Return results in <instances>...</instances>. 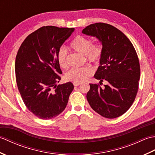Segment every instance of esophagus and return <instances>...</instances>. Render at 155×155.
Instances as JSON below:
<instances>
[{
    "instance_id": "34e87169",
    "label": "esophagus",
    "mask_w": 155,
    "mask_h": 155,
    "mask_svg": "<svg viewBox=\"0 0 155 155\" xmlns=\"http://www.w3.org/2000/svg\"><path fill=\"white\" fill-rule=\"evenodd\" d=\"M81 83H73V84H74V87H78V86H79V85L81 84Z\"/></svg>"
}]
</instances>
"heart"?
<instances>
[{
    "instance_id": "obj_1",
    "label": "heart",
    "mask_w": 155,
    "mask_h": 155,
    "mask_svg": "<svg viewBox=\"0 0 155 155\" xmlns=\"http://www.w3.org/2000/svg\"><path fill=\"white\" fill-rule=\"evenodd\" d=\"M71 47L76 52L86 56L87 60L98 64L100 62L103 54V47L99 43L93 45V41L90 38L78 36L71 42ZM57 60L58 64L63 68L68 67L67 51L64 47H61L57 52ZM94 70L91 67L83 68H73L66 74V78L74 83H81L86 81L93 74Z\"/></svg>"
}]
</instances>
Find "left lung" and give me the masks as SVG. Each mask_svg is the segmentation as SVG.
<instances>
[{
  "label": "left lung",
  "instance_id": "8db88e82",
  "mask_svg": "<svg viewBox=\"0 0 155 155\" xmlns=\"http://www.w3.org/2000/svg\"><path fill=\"white\" fill-rule=\"evenodd\" d=\"M82 32L96 37L102 45L103 54L94 77L100 83L108 82L103 88L90 84L88 103L102 117H120L129 109L139 88L140 70L135 49L123 32L106 23L90 25Z\"/></svg>",
  "mask_w": 155,
  "mask_h": 155
}]
</instances>
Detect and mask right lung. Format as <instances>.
Masks as SVG:
<instances>
[{"label": "right lung", "mask_w": 155, "mask_h": 155, "mask_svg": "<svg viewBox=\"0 0 155 155\" xmlns=\"http://www.w3.org/2000/svg\"><path fill=\"white\" fill-rule=\"evenodd\" d=\"M74 28L42 27L25 38L16 57V80L26 107L48 120L63 111L74 88L68 82L57 84L62 73L57 52Z\"/></svg>", "instance_id": "add662e5"}]
</instances>
